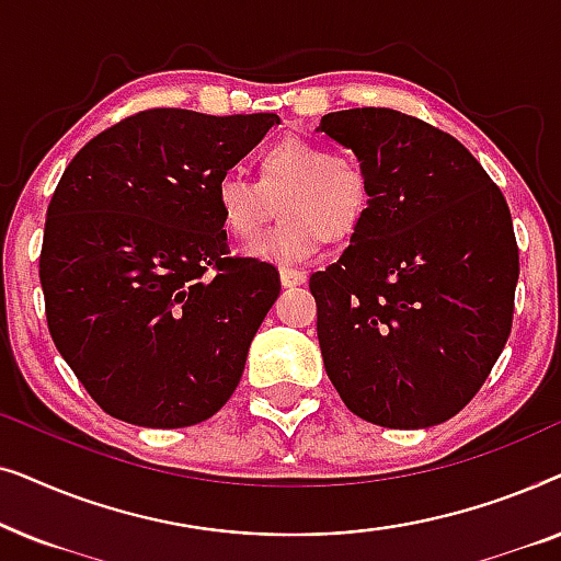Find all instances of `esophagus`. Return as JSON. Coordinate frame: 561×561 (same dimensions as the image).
Segmentation results:
<instances>
[{
	"label": "esophagus",
	"mask_w": 561,
	"mask_h": 561,
	"mask_svg": "<svg viewBox=\"0 0 561 561\" xmlns=\"http://www.w3.org/2000/svg\"><path fill=\"white\" fill-rule=\"evenodd\" d=\"M280 283L286 288L290 286H301L306 283V273L304 271H296V267H288V265H280Z\"/></svg>",
	"instance_id": "1"
}]
</instances>
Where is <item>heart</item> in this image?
Returning a JSON list of instances; mask_svg holds the SVG:
<instances>
[{"mask_svg":"<svg viewBox=\"0 0 561 561\" xmlns=\"http://www.w3.org/2000/svg\"><path fill=\"white\" fill-rule=\"evenodd\" d=\"M255 171L257 181L225 173L214 186L221 225L237 240L256 236L279 202V225L248 248L255 257L304 260L324 242L352 240L370 211L373 186L363 160L309 137L286 135L265 145Z\"/></svg>","mask_w":561,"mask_h":561,"instance_id":"heart-1","label":"heart"}]
</instances>
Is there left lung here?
<instances>
[{"label": "left lung", "mask_w": 561, "mask_h": 561, "mask_svg": "<svg viewBox=\"0 0 561 561\" xmlns=\"http://www.w3.org/2000/svg\"><path fill=\"white\" fill-rule=\"evenodd\" d=\"M321 133L363 160L370 211L311 275L329 380L359 419L442 424L488 380L513 327L518 244L505 196L455 137L388 106L332 112Z\"/></svg>", "instance_id": "obj_1"}]
</instances>
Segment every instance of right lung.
Instances as JSON below:
<instances>
[{"instance_id": "obj_1", "label": "right lung", "mask_w": 561, "mask_h": 561, "mask_svg": "<svg viewBox=\"0 0 561 561\" xmlns=\"http://www.w3.org/2000/svg\"><path fill=\"white\" fill-rule=\"evenodd\" d=\"M278 122L145 110L89 140L60 175L41 250L45 319L110 416L194 426L234 393L280 275L229 255L214 186Z\"/></svg>"}]
</instances>
